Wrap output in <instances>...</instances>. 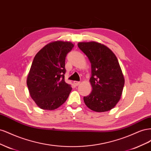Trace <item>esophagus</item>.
I'll list each match as a JSON object with an SVG mask.
<instances>
[{
  "instance_id": "1",
  "label": "esophagus",
  "mask_w": 151,
  "mask_h": 151,
  "mask_svg": "<svg viewBox=\"0 0 151 151\" xmlns=\"http://www.w3.org/2000/svg\"><path fill=\"white\" fill-rule=\"evenodd\" d=\"M74 84L76 86H79V85L80 84V82H78V81H74Z\"/></svg>"
}]
</instances>
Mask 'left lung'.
Wrapping results in <instances>:
<instances>
[{
    "label": "left lung",
    "mask_w": 151,
    "mask_h": 151,
    "mask_svg": "<svg viewBox=\"0 0 151 151\" xmlns=\"http://www.w3.org/2000/svg\"><path fill=\"white\" fill-rule=\"evenodd\" d=\"M77 45L91 63L89 81L93 90L84 97L86 105L96 112L110 110L120 99L125 84L116 57L109 48L98 42H79Z\"/></svg>",
    "instance_id": "1"
}]
</instances>
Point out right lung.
Returning a JSON list of instances; mask_svg holds the SVG:
<instances>
[{
	"mask_svg": "<svg viewBox=\"0 0 151 151\" xmlns=\"http://www.w3.org/2000/svg\"><path fill=\"white\" fill-rule=\"evenodd\" d=\"M74 47L69 42L56 41L36 53L27 78L29 94L41 109L53 110L64 103L71 92L65 82V57Z\"/></svg>",
	"mask_w": 151,
	"mask_h": 151,
	"instance_id": "add662e5",
	"label": "right lung"
}]
</instances>
